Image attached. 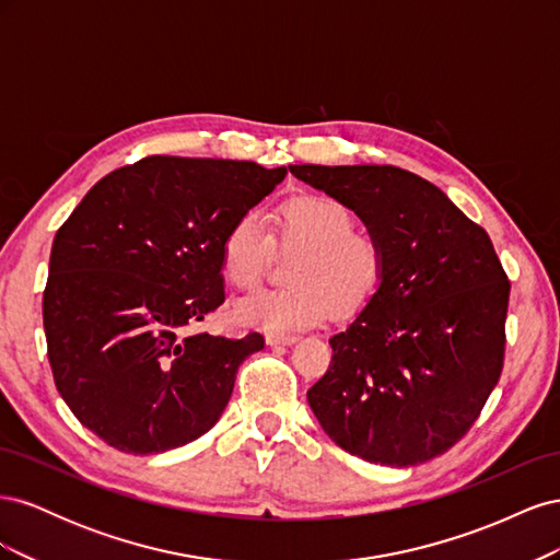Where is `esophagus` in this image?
Listing matches in <instances>:
<instances>
[{"label": "esophagus", "instance_id": "esophagus-1", "mask_svg": "<svg viewBox=\"0 0 560 560\" xmlns=\"http://www.w3.org/2000/svg\"><path fill=\"white\" fill-rule=\"evenodd\" d=\"M296 341H299V336H294V334H268L266 336L268 346H292Z\"/></svg>", "mask_w": 560, "mask_h": 560}]
</instances>
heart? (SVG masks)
Instances as JSON below:
<instances>
[{
    "mask_svg": "<svg viewBox=\"0 0 560 560\" xmlns=\"http://www.w3.org/2000/svg\"><path fill=\"white\" fill-rule=\"evenodd\" d=\"M276 238L301 249L292 261V287L235 301L233 322L268 334L317 327L329 315L348 319L381 292L385 252L376 238L354 231V214L343 200L306 194L276 212ZM222 273L235 290H254L270 257V235L257 214H243L222 238Z\"/></svg>",
    "mask_w": 560,
    "mask_h": 560,
    "instance_id": "b5f03b06",
    "label": "heart"
}]
</instances>
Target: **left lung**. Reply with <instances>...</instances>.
Listing matches in <instances>:
<instances>
[{
  "label": "left lung",
  "instance_id": "8db88e82",
  "mask_svg": "<svg viewBox=\"0 0 560 560\" xmlns=\"http://www.w3.org/2000/svg\"><path fill=\"white\" fill-rule=\"evenodd\" d=\"M343 200L385 252L378 296L329 338L308 404L336 446L387 467L446 453L479 418L504 358L510 280L488 233L395 165H290Z\"/></svg>",
  "mask_w": 560,
  "mask_h": 560
}]
</instances>
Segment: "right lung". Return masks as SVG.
<instances>
[{
    "label": "right lung",
    "instance_id": "right-lung-1",
    "mask_svg": "<svg viewBox=\"0 0 560 560\" xmlns=\"http://www.w3.org/2000/svg\"><path fill=\"white\" fill-rule=\"evenodd\" d=\"M252 161L149 156L83 196L50 247L48 362L60 397L109 446L163 453L224 413L261 334L182 336L224 301L222 238L284 179Z\"/></svg>",
    "mask_w": 560,
    "mask_h": 560
}]
</instances>
